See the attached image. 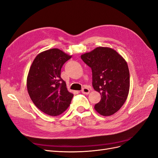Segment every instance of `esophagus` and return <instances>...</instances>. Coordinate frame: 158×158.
<instances>
[{
	"label": "esophagus",
	"instance_id": "1",
	"mask_svg": "<svg viewBox=\"0 0 158 158\" xmlns=\"http://www.w3.org/2000/svg\"><path fill=\"white\" fill-rule=\"evenodd\" d=\"M81 93L83 94H88L90 93V90L88 88L85 87L81 90Z\"/></svg>",
	"mask_w": 158,
	"mask_h": 158
}]
</instances>
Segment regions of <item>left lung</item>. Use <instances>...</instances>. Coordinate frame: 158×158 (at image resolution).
<instances>
[{
    "label": "left lung",
    "mask_w": 158,
    "mask_h": 158,
    "mask_svg": "<svg viewBox=\"0 0 158 158\" xmlns=\"http://www.w3.org/2000/svg\"><path fill=\"white\" fill-rule=\"evenodd\" d=\"M92 69L93 87L101 95L94 109L102 116L114 114L123 106L130 89V73L126 60L114 49L98 47L81 56Z\"/></svg>",
    "instance_id": "left-lung-1"
}]
</instances>
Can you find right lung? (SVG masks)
<instances>
[{"label": "right lung", "instance_id": "1", "mask_svg": "<svg viewBox=\"0 0 158 158\" xmlns=\"http://www.w3.org/2000/svg\"><path fill=\"white\" fill-rule=\"evenodd\" d=\"M71 56L57 48L40 53L33 61L27 77V89L38 109L49 116L66 110L73 94L61 77V69Z\"/></svg>", "mask_w": 158, "mask_h": 158}]
</instances>
